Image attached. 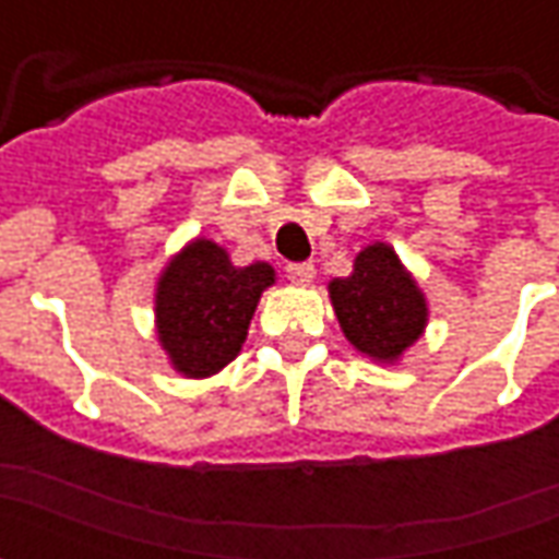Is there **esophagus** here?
Masks as SVG:
<instances>
[{
  "mask_svg": "<svg viewBox=\"0 0 559 559\" xmlns=\"http://www.w3.org/2000/svg\"><path fill=\"white\" fill-rule=\"evenodd\" d=\"M317 275L314 263H290L287 266V278L296 281V284H311Z\"/></svg>",
  "mask_w": 559,
  "mask_h": 559,
  "instance_id": "1",
  "label": "esophagus"
}]
</instances>
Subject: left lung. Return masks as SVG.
<instances>
[{"mask_svg":"<svg viewBox=\"0 0 559 559\" xmlns=\"http://www.w3.org/2000/svg\"><path fill=\"white\" fill-rule=\"evenodd\" d=\"M329 299L344 338L377 362H399L428 326L425 293L386 242L359 251L353 275L329 284Z\"/></svg>","mask_w":559,"mask_h":559,"instance_id":"8db88e82","label":"left lung"}]
</instances>
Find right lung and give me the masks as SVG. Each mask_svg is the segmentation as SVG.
<instances>
[{
    "mask_svg": "<svg viewBox=\"0 0 559 559\" xmlns=\"http://www.w3.org/2000/svg\"><path fill=\"white\" fill-rule=\"evenodd\" d=\"M272 284L275 269L269 263L233 266L230 254L212 239L185 245L155 287V326L173 368L200 380L230 365Z\"/></svg>",
    "mask_w": 559,
    "mask_h": 559,
    "instance_id": "1",
    "label": "right lung"
}]
</instances>
